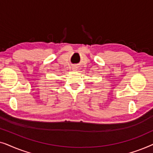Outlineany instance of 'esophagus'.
Instances as JSON below:
<instances>
[{
  "label": "esophagus",
  "mask_w": 153,
  "mask_h": 153,
  "mask_svg": "<svg viewBox=\"0 0 153 153\" xmlns=\"http://www.w3.org/2000/svg\"><path fill=\"white\" fill-rule=\"evenodd\" d=\"M72 70H74V71H76V70H77V68H76V67L74 66V67H73V68H72Z\"/></svg>",
  "instance_id": "1"
}]
</instances>
